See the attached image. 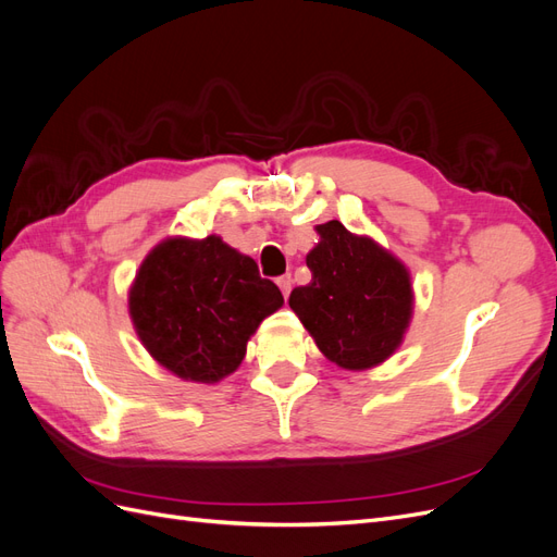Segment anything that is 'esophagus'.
<instances>
[{
    "label": "esophagus",
    "mask_w": 557,
    "mask_h": 557,
    "mask_svg": "<svg viewBox=\"0 0 557 557\" xmlns=\"http://www.w3.org/2000/svg\"><path fill=\"white\" fill-rule=\"evenodd\" d=\"M278 288H281V293H283V297H288L290 295V288H293V278H290V274H285V276H281L278 281Z\"/></svg>",
    "instance_id": "1"
}]
</instances>
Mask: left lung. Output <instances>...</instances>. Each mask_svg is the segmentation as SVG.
<instances>
[{
    "instance_id": "8db88e82",
    "label": "left lung",
    "mask_w": 557,
    "mask_h": 557,
    "mask_svg": "<svg viewBox=\"0 0 557 557\" xmlns=\"http://www.w3.org/2000/svg\"><path fill=\"white\" fill-rule=\"evenodd\" d=\"M318 246L307 256L311 283L288 305L315 346L342 369H372L399 348L413 313L409 269L374 239L339 221L315 225Z\"/></svg>"
}]
</instances>
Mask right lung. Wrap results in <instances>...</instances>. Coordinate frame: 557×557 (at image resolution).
<instances>
[{
	"label": "right lung",
	"mask_w": 557,
	"mask_h": 557,
	"mask_svg": "<svg viewBox=\"0 0 557 557\" xmlns=\"http://www.w3.org/2000/svg\"><path fill=\"white\" fill-rule=\"evenodd\" d=\"M283 295L252 258L221 237L164 239L129 288L141 344L185 381L215 383L237 369L250 334L278 311Z\"/></svg>",
	"instance_id": "obj_1"
}]
</instances>
